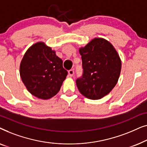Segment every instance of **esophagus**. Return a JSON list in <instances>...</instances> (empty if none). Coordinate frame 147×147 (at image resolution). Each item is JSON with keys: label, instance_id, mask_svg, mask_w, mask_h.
<instances>
[{"label": "esophagus", "instance_id": "34e87169", "mask_svg": "<svg viewBox=\"0 0 147 147\" xmlns=\"http://www.w3.org/2000/svg\"><path fill=\"white\" fill-rule=\"evenodd\" d=\"M68 74H69V76H71V77H72L74 75V71L73 69H70L68 71Z\"/></svg>", "mask_w": 147, "mask_h": 147}]
</instances>
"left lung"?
<instances>
[{"label":"left lung","mask_w":147,"mask_h":147,"mask_svg":"<svg viewBox=\"0 0 147 147\" xmlns=\"http://www.w3.org/2000/svg\"><path fill=\"white\" fill-rule=\"evenodd\" d=\"M84 74L76 80L80 93L88 99L99 100L108 95L119 79L122 63L111 43L96 37L79 49Z\"/></svg>","instance_id":"8db88e82"}]
</instances>
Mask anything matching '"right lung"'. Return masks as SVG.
Here are the masks:
<instances>
[{"instance_id": "obj_1", "label": "right lung", "mask_w": 147, "mask_h": 147, "mask_svg": "<svg viewBox=\"0 0 147 147\" xmlns=\"http://www.w3.org/2000/svg\"><path fill=\"white\" fill-rule=\"evenodd\" d=\"M19 72L28 91L42 100L55 96L67 75L61 59L43 41L37 42L27 50Z\"/></svg>"}]
</instances>
